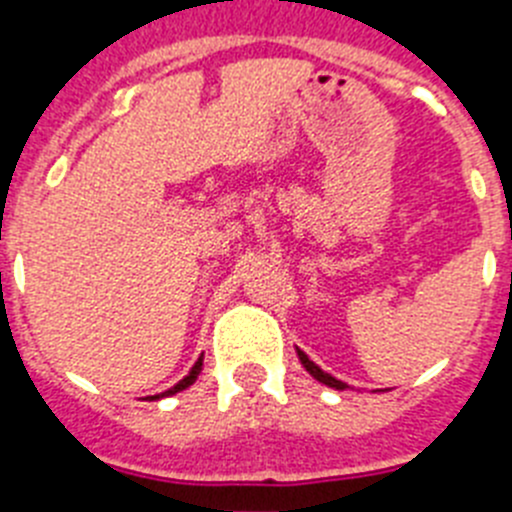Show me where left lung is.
Segmentation results:
<instances>
[{
	"label": "left lung",
	"mask_w": 512,
	"mask_h": 512,
	"mask_svg": "<svg viewBox=\"0 0 512 512\" xmlns=\"http://www.w3.org/2000/svg\"><path fill=\"white\" fill-rule=\"evenodd\" d=\"M297 356H300L302 366H305L307 372H310V377H315V379H318V382H323L325 387H333V390H351V387H348L346 382H341V379H336V377H330V374L323 372V369H320V366L315 364V361L307 359V354H305V351H300V348H297Z\"/></svg>",
	"instance_id": "8db88e82"
}]
</instances>
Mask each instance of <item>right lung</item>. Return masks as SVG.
Wrapping results in <instances>:
<instances>
[{
	"mask_svg": "<svg viewBox=\"0 0 512 512\" xmlns=\"http://www.w3.org/2000/svg\"><path fill=\"white\" fill-rule=\"evenodd\" d=\"M200 372H202V356H200V359H197V361H194V366H192V369H189V374L182 379V382H176L174 387H171V390L161 392V395H151V397H148V400H161V397H169V395H176V392L187 390L189 384L197 382V377H200Z\"/></svg>",
	"mask_w": 512,
	"mask_h": 512,
	"instance_id": "obj_1",
	"label": "right lung"
}]
</instances>
